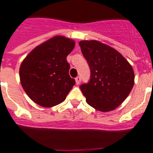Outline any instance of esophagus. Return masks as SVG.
<instances>
[{"label":"esophagus","instance_id":"34e87169","mask_svg":"<svg viewBox=\"0 0 153 153\" xmlns=\"http://www.w3.org/2000/svg\"><path fill=\"white\" fill-rule=\"evenodd\" d=\"M75 82H76V85L80 84V82H81L80 77H77V78H75Z\"/></svg>","mask_w":153,"mask_h":153}]
</instances>
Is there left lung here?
<instances>
[{
	"label": "left lung",
	"instance_id": "1",
	"mask_svg": "<svg viewBox=\"0 0 153 153\" xmlns=\"http://www.w3.org/2000/svg\"><path fill=\"white\" fill-rule=\"evenodd\" d=\"M91 70L88 84L80 86L88 104L98 111H112L129 95L134 85L132 67L113 48L91 40L79 42Z\"/></svg>",
	"mask_w": 153,
	"mask_h": 153
}]
</instances>
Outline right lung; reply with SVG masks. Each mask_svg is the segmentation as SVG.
Wrapping results in <instances>:
<instances>
[{
  "instance_id": "1",
  "label": "right lung",
  "mask_w": 153,
  "mask_h": 153,
  "mask_svg": "<svg viewBox=\"0 0 153 153\" xmlns=\"http://www.w3.org/2000/svg\"><path fill=\"white\" fill-rule=\"evenodd\" d=\"M75 45L68 38L52 37L34 48L21 62V84L33 102L51 108L65 101L75 84L66 59Z\"/></svg>"
}]
</instances>
